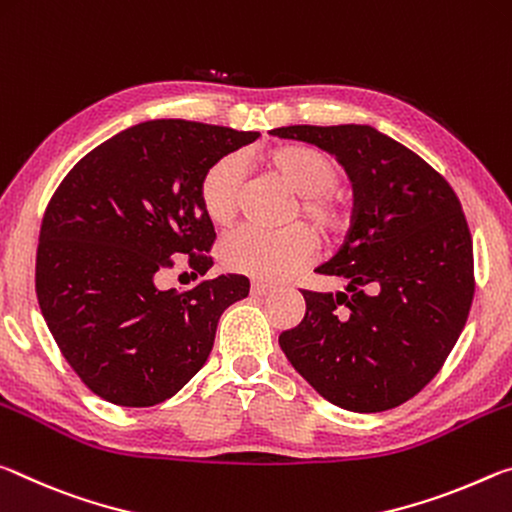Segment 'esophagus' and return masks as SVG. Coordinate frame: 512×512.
I'll use <instances>...</instances> for the list:
<instances>
[{"label":"esophagus","instance_id":"34e87169","mask_svg":"<svg viewBox=\"0 0 512 512\" xmlns=\"http://www.w3.org/2000/svg\"><path fill=\"white\" fill-rule=\"evenodd\" d=\"M272 292V286L267 283H251V295L254 297H267Z\"/></svg>","mask_w":512,"mask_h":512}]
</instances>
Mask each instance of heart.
<instances>
[{
    "mask_svg": "<svg viewBox=\"0 0 512 512\" xmlns=\"http://www.w3.org/2000/svg\"><path fill=\"white\" fill-rule=\"evenodd\" d=\"M263 163L297 192L290 220H304L324 240H335L347 229L351 213L347 199L335 188L342 170L333 156L313 145L283 142L267 149ZM240 186L242 167L233 156L220 158L201 174L199 206L208 222L215 226L233 222ZM310 230L304 224H292L281 231H236L222 242L220 261L229 272L256 281L288 279L315 254V236Z\"/></svg>",
    "mask_w": 512,
    "mask_h": 512,
    "instance_id": "obj_1",
    "label": "heart"
}]
</instances>
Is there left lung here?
<instances>
[{
  "label": "left lung",
  "mask_w": 512,
  "mask_h": 512,
  "mask_svg": "<svg viewBox=\"0 0 512 512\" xmlns=\"http://www.w3.org/2000/svg\"><path fill=\"white\" fill-rule=\"evenodd\" d=\"M272 136L333 154L354 183L345 245L315 270L340 276L347 290H301L306 315L279 335L283 354L335 406H401L445 365L472 306L463 206L424 158L367 124H295Z\"/></svg>",
  "instance_id": "8db88e82"
}]
</instances>
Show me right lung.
<instances>
[{
	"mask_svg": "<svg viewBox=\"0 0 512 512\" xmlns=\"http://www.w3.org/2000/svg\"><path fill=\"white\" fill-rule=\"evenodd\" d=\"M258 136L188 120L140 122L83 156L49 199L38 304L97 397L145 408L177 395L204 367L222 313L249 295L240 274L186 292L161 290L156 279L172 258H188L195 276L213 265L201 174Z\"/></svg>",
	"mask_w": 512,
	"mask_h": 512,
	"instance_id": "1",
	"label": "right lung"
}]
</instances>
